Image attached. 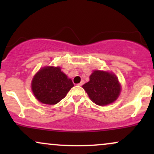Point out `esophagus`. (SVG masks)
<instances>
[{
	"mask_svg": "<svg viewBox=\"0 0 154 154\" xmlns=\"http://www.w3.org/2000/svg\"><path fill=\"white\" fill-rule=\"evenodd\" d=\"M84 84H85V81L84 80H82L79 83V84H77V85H78L79 86H82V85H84Z\"/></svg>",
	"mask_w": 154,
	"mask_h": 154,
	"instance_id": "esophagus-1",
	"label": "esophagus"
}]
</instances>
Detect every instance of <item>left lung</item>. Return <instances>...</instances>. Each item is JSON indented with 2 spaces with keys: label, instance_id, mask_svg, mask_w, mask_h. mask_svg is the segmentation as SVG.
I'll return each mask as SVG.
<instances>
[{
  "label": "left lung",
  "instance_id": "8db88e82",
  "mask_svg": "<svg viewBox=\"0 0 154 154\" xmlns=\"http://www.w3.org/2000/svg\"><path fill=\"white\" fill-rule=\"evenodd\" d=\"M82 88L93 102L99 106H106L117 99L121 92L117 77L111 72L95 70L90 76V81Z\"/></svg>",
  "mask_w": 154,
  "mask_h": 154
}]
</instances>
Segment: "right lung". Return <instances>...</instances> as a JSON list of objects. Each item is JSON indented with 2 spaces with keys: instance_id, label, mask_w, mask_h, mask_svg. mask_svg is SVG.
<instances>
[{
  "instance_id": "add662e5",
  "label": "right lung",
  "mask_w": 154,
  "mask_h": 154,
  "mask_svg": "<svg viewBox=\"0 0 154 154\" xmlns=\"http://www.w3.org/2000/svg\"><path fill=\"white\" fill-rule=\"evenodd\" d=\"M73 86L72 79L61 72L59 66L43 67L32 80V91L36 99L49 105L59 103Z\"/></svg>"
}]
</instances>
